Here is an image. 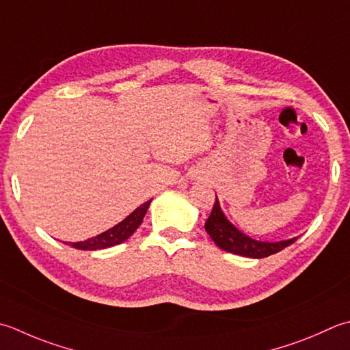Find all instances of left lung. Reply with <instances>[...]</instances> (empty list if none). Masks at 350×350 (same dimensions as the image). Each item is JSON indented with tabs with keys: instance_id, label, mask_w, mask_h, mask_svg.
Segmentation results:
<instances>
[{
	"instance_id": "obj_1",
	"label": "left lung",
	"mask_w": 350,
	"mask_h": 350,
	"mask_svg": "<svg viewBox=\"0 0 350 350\" xmlns=\"http://www.w3.org/2000/svg\"><path fill=\"white\" fill-rule=\"evenodd\" d=\"M204 229H206L208 235L212 238V241H214L221 250L247 258H267L270 255H275V253L288 247V245H291L297 239L291 238L285 239V241L269 243L258 241V239L247 237L243 234L241 230H238L235 226L226 218L220 208V203H218V198H215L214 208H212L211 215L206 223H204Z\"/></svg>"
}]
</instances>
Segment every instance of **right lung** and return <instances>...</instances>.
<instances>
[{
    "instance_id": "add662e5",
    "label": "right lung",
    "mask_w": 350,
    "mask_h": 350,
    "mask_svg": "<svg viewBox=\"0 0 350 350\" xmlns=\"http://www.w3.org/2000/svg\"><path fill=\"white\" fill-rule=\"evenodd\" d=\"M150 202L152 200H148L144 204H141L139 208H136L132 214L126 217L121 223L113 226L112 229L103 232V234L94 238H89L86 241L68 243V245H71V247L79 249V250H100V249L112 247V245H116V244H121L122 241H126L129 237H132L133 232L139 228L144 220V215H146V212L150 206Z\"/></svg>"
}]
</instances>
